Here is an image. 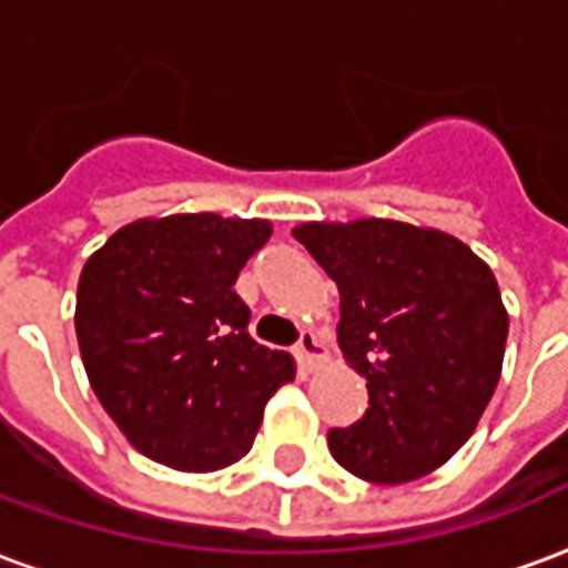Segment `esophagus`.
<instances>
[{
	"label": "esophagus",
	"mask_w": 568,
	"mask_h": 568,
	"mask_svg": "<svg viewBox=\"0 0 568 568\" xmlns=\"http://www.w3.org/2000/svg\"><path fill=\"white\" fill-rule=\"evenodd\" d=\"M295 353H297V358H301V362L307 365V368H316L320 362H325V358H328V349L320 344V337H316L313 332L301 334V341H297Z\"/></svg>",
	"instance_id": "1"
}]
</instances>
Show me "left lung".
I'll use <instances>...</instances> for the list:
<instances>
[{
  "label": "left lung",
  "mask_w": 568,
  "mask_h": 568,
  "mask_svg": "<svg viewBox=\"0 0 568 568\" xmlns=\"http://www.w3.org/2000/svg\"><path fill=\"white\" fill-rule=\"evenodd\" d=\"M341 292L337 344L368 410L328 450L371 484L426 477L471 438L501 377L508 310L484 258L438 227L356 219L292 231Z\"/></svg>",
  "instance_id": "left-lung-1"
}]
</instances>
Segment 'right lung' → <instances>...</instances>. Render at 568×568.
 Returning <instances> with one entry per match:
<instances>
[{
    "label": "right lung",
    "mask_w": 568,
    "mask_h": 568,
    "mask_svg": "<svg viewBox=\"0 0 568 568\" xmlns=\"http://www.w3.org/2000/svg\"><path fill=\"white\" fill-rule=\"evenodd\" d=\"M267 219L175 212L118 227L84 261L75 334L93 393L124 438L175 471L243 459L295 358L248 337L234 292Z\"/></svg>",
    "instance_id": "1"
}]
</instances>
